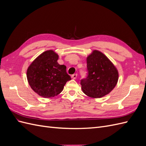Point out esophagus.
<instances>
[{
	"mask_svg": "<svg viewBox=\"0 0 146 146\" xmlns=\"http://www.w3.org/2000/svg\"><path fill=\"white\" fill-rule=\"evenodd\" d=\"M77 74H74L72 75V76H71V77L73 79H76L77 78Z\"/></svg>",
	"mask_w": 146,
	"mask_h": 146,
	"instance_id": "obj_1",
	"label": "esophagus"
}]
</instances>
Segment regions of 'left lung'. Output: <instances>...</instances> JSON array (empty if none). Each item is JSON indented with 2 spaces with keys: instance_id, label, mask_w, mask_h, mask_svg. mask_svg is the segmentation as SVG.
Segmentation results:
<instances>
[{
  "instance_id": "1",
  "label": "left lung",
  "mask_w": 146,
  "mask_h": 146,
  "mask_svg": "<svg viewBox=\"0 0 146 146\" xmlns=\"http://www.w3.org/2000/svg\"><path fill=\"white\" fill-rule=\"evenodd\" d=\"M86 61L87 76L80 80L82 91L91 98H102L116 86L117 70L107 57L98 50L88 56Z\"/></svg>"
}]
</instances>
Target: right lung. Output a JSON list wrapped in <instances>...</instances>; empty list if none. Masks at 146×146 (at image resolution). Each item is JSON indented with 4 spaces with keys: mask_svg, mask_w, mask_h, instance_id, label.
<instances>
[{
    "mask_svg": "<svg viewBox=\"0 0 146 146\" xmlns=\"http://www.w3.org/2000/svg\"><path fill=\"white\" fill-rule=\"evenodd\" d=\"M58 55L53 50L43 52L30 64L27 77L32 89L41 97L53 98L63 91L70 77L64 65H60Z\"/></svg>",
    "mask_w": 146,
    "mask_h": 146,
    "instance_id": "1",
    "label": "right lung"
}]
</instances>
